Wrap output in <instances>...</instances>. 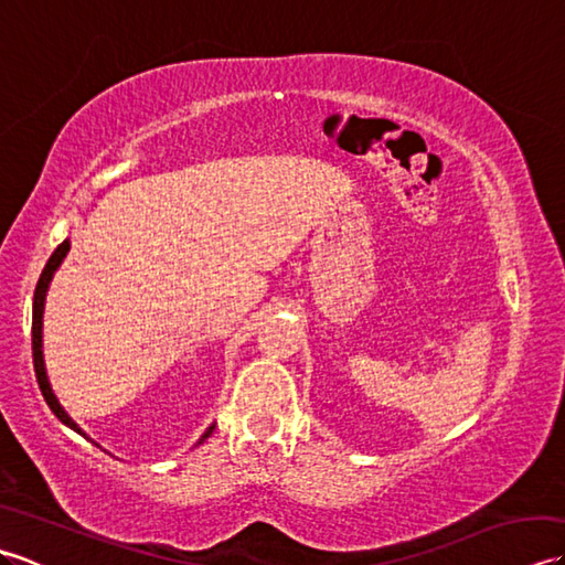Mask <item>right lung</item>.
I'll list each match as a JSON object with an SVG mask.
<instances>
[{
	"mask_svg": "<svg viewBox=\"0 0 565 565\" xmlns=\"http://www.w3.org/2000/svg\"><path fill=\"white\" fill-rule=\"evenodd\" d=\"M67 252H70V239H63V243H60V245H57V249H55L53 255H51V259H47V264H45V269H43V274H41L39 284H35V294H33V322H31L33 369H35V379H39V386H41L43 398H45L47 407H51V411L55 413V417H57L60 423H63V425H67L70 429H75L77 435L87 437V435H84V431H82V427L75 423V419H72V417L65 413V407L60 405V401L55 398V393H53V388H51V381H47V374H45V362H43V308H45V294H47V286H51L53 274L57 271L60 264H63V259L67 257ZM213 427H215V425H211L206 431H203L201 439H199V444H203V439H209V437H211Z\"/></svg>",
	"mask_w": 565,
	"mask_h": 565,
	"instance_id": "right-lung-1",
	"label": "right lung"
}]
</instances>
